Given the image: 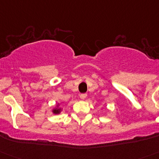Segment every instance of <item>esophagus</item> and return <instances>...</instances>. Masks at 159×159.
<instances>
[{"instance_id":"1","label":"esophagus","mask_w":159,"mask_h":159,"mask_svg":"<svg viewBox=\"0 0 159 159\" xmlns=\"http://www.w3.org/2000/svg\"><path fill=\"white\" fill-rule=\"evenodd\" d=\"M86 97H87V93H81L80 95V98L81 99H85Z\"/></svg>"}]
</instances>
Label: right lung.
<instances>
[{
  "label": "right lung",
  "instance_id": "1",
  "mask_svg": "<svg viewBox=\"0 0 159 159\" xmlns=\"http://www.w3.org/2000/svg\"><path fill=\"white\" fill-rule=\"evenodd\" d=\"M53 113H55V114H57V113H59V111L58 110H54V111H53Z\"/></svg>",
  "mask_w": 159,
  "mask_h": 159
}]
</instances>
